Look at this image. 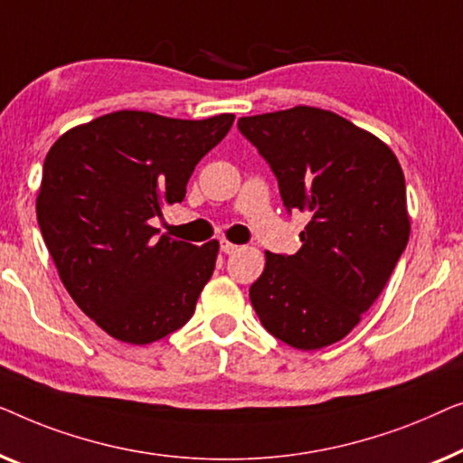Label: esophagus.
Segmentation results:
<instances>
[{"label": "esophagus", "mask_w": 463, "mask_h": 463, "mask_svg": "<svg viewBox=\"0 0 463 463\" xmlns=\"http://www.w3.org/2000/svg\"><path fill=\"white\" fill-rule=\"evenodd\" d=\"M220 250H222L224 253H234L239 250V245H234V243H231V241L222 239V241H220Z\"/></svg>", "instance_id": "1"}]
</instances>
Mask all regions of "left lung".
Returning <instances> with one entry per match:
<instances>
[{
    "instance_id": "obj_1",
    "label": "left lung",
    "mask_w": 463,
    "mask_h": 463,
    "mask_svg": "<svg viewBox=\"0 0 463 463\" xmlns=\"http://www.w3.org/2000/svg\"><path fill=\"white\" fill-rule=\"evenodd\" d=\"M239 129L270 164L283 205L308 216L294 256L266 251L253 310L291 348L331 346L361 323L407 247L402 167L377 136L306 104L241 117Z\"/></svg>"
}]
</instances>
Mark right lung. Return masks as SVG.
<instances>
[{
	"instance_id": "1",
	"label": "right lung",
	"mask_w": 463,
	"mask_h": 463,
	"mask_svg": "<svg viewBox=\"0 0 463 463\" xmlns=\"http://www.w3.org/2000/svg\"><path fill=\"white\" fill-rule=\"evenodd\" d=\"M232 121L115 110L71 128L45 155L35 203L45 247L69 296L115 340L157 342L193 317L220 243L157 237L151 218L184 199Z\"/></svg>"
}]
</instances>
